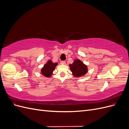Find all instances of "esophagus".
I'll use <instances>...</instances> for the list:
<instances>
[{
    "label": "esophagus",
    "mask_w": 129,
    "mask_h": 129,
    "mask_svg": "<svg viewBox=\"0 0 129 129\" xmlns=\"http://www.w3.org/2000/svg\"><path fill=\"white\" fill-rule=\"evenodd\" d=\"M61 64H66V61H62L61 62Z\"/></svg>",
    "instance_id": "esophagus-1"
}]
</instances>
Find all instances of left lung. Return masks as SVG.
<instances>
[{"label": "left lung", "mask_w": 129, "mask_h": 129, "mask_svg": "<svg viewBox=\"0 0 129 129\" xmlns=\"http://www.w3.org/2000/svg\"><path fill=\"white\" fill-rule=\"evenodd\" d=\"M69 67L73 75L76 77L82 76L88 72L87 66L79 59L74 60L72 64H69Z\"/></svg>", "instance_id": "left-lung-1"}]
</instances>
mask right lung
I'll return each instance as SVG.
<instances>
[{
	"instance_id": "add662e5",
	"label": "right lung",
	"mask_w": 129,
	"mask_h": 129,
	"mask_svg": "<svg viewBox=\"0 0 129 129\" xmlns=\"http://www.w3.org/2000/svg\"><path fill=\"white\" fill-rule=\"evenodd\" d=\"M57 63H53L51 60H48L47 63L45 64L41 70V73L43 76L47 77H50L53 74V71L55 70Z\"/></svg>"
}]
</instances>
